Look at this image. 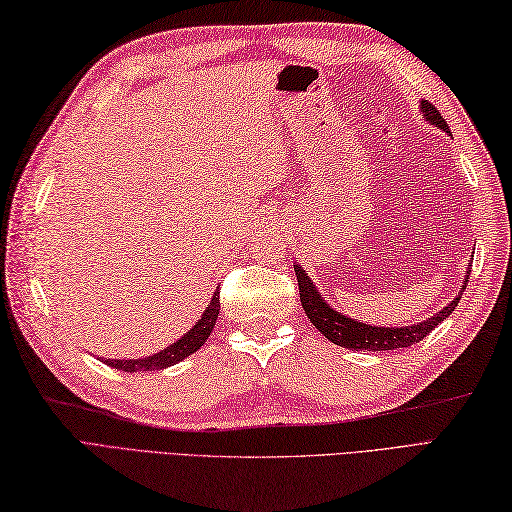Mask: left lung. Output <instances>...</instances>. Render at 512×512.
Listing matches in <instances>:
<instances>
[{"mask_svg": "<svg viewBox=\"0 0 512 512\" xmlns=\"http://www.w3.org/2000/svg\"><path fill=\"white\" fill-rule=\"evenodd\" d=\"M419 108L423 112V119L432 123L434 128L450 132L447 121L441 117V112L428 102V99H421ZM293 267H295L297 286H299V299H302V306L306 310L310 323H313V326L334 345H341V347H347V350H356V352H365V350L386 352V350H400V347H410L413 343H419L423 336H428L445 317L452 315V310L458 306V299L463 297V291L469 282V276H465L463 289H460L456 299H452V302L443 310H439L436 315L415 323V326H402V328L380 326L378 328V326H367V323L356 321L352 317H345L343 313H336V310L326 302V297H321L313 280L308 278V273L295 263ZM469 271H471V265H469Z\"/></svg>", "mask_w": 512, "mask_h": 512, "instance_id": "left-lung-1", "label": "left lung"}]
</instances>
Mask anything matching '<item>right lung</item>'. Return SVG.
Here are the masks:
<instances>
[{
  "mask_svg": "<svg viewBox=\"0 0 512 512\" xmlns=\"http://www.w3.org/2000/svg\"><path fill=\"white\" fill-rule=\"evenodd\" d=\"M219 289L215 291V295L210 297V304L206 306L204 315L197 319L195 326L186 332L180 341L171 343L167 350H160L158 354L152 356H145V358H134V360H126V358H102V363L112 367V369H119V371H160V369H167L171 365L180 363L186 356H191L193 352H197L199 347L206 343V339L213 332L217 317H219Z\"/></svg>",
  "mask_w": 512,
  "mask_h": 512,
  "instance_id": "right-lung-1",
  "label": "right lung"
}]
</instances>
